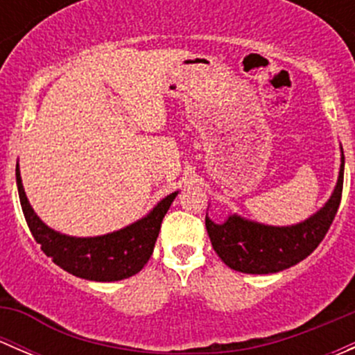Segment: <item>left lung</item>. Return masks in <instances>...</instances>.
I'll list each match as a JSON object with an SVG mask.
<instances>
[{
  "mask_svg": "<svg viewBox=\"0 0 355 355\" xmlns=\"http://www.w3.org/2000/svg\"><path fill=\"white\" fill-rule=\"evenodd\" d=\"M343 151L338 180L328 202L318 213L290 227H271L232 214L225 223L206 216L213 249L228 268L250 275L284 271L306 259L323 241L338 211L343 189Z\"/></svg>",
  "mask_w": 355,
  "mask_h": 355,
  "instance_id": "8db88e82",
  "label": "left lung"
}]
</instances>
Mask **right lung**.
Segmentation results:
<instances>
[{
  "instance_id": "obj_1",
  "label": "right lung",
  "mask_w": 355,
  "mask_h": 355,
  "mask_svg": "<svg viewBox=\"0 0 355 355\" xmlns=\"http://www.w3.org/2000/svg\"><path fill=\"white\" fill-rule=\"evenodd\" d=\"M15 173L25 221L42 252L73 277L92 282L123 280L144 268L155 249L161 221L178 194L166 196L148 216L121 230L99 237H70L42 223L25 196L19 163Z\"/></svg>"
}]
</instances>
